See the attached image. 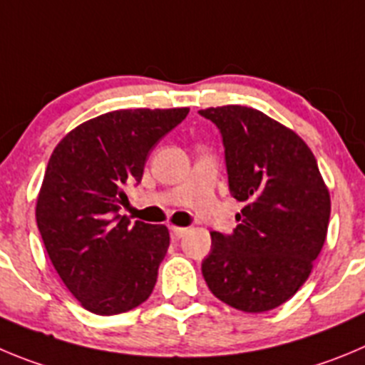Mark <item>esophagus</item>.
Segmentation results:
<instances>
[{
    "label": "esophagus",
    "instance_id": "esophagus-1",
    "mask_svg": "<svg viewBox=\"0 0 365 365\" xmlns=\"http://www.w3.org/2000/svg\"><path fill=\"white\" fill-rule=\"evenodd\" d=\"M187 230L189 229H185V227H171V232L175 237H183L187 234Z\"/></svg>",
    "mask_w": 365,
    "mask_h": 365
}]
</instances>
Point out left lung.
I'll return each mask as SVG.
<instances>
[{
    "mask_svg": "<svg viewBox=\"0 0 365 365\" xmlns=\"http://www.w3.org/2000/svg\"><path fill=\"white\" fill-rule=\"evenodd\" d=\"M200 115L220 129L230 194L245 203L230 236L210 232L203 277L225 304L268 312L312 274L328 234L329 190L306 142L263 111L230 104Z\"/></svg>",
    "mask_w": 365,
    "mask_h": 365,
    "instance_id": "left-lung-1",
    "label": "left lung"
}]
</instances>
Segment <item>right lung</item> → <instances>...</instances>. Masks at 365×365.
<instances>
[{
    "label": "right lung",
    "instance_id": "obj_1",
    "mask_svg": "<svg viewBox=\"0 0 365 365\" xmlns=\"http://www.w3.org/2000/svg\"><path fill=\"white\" fill-rule=\"evenodd\" d=\"M189 108L118 110L71 129L53 149L36 205L37 229L53 268L83 308L129 312L151 295L169 248L165 225L118 214L151 149Z\"/></svg>",
    "mask_w": 365,
    "mask_h": 365
}]
</instances>
